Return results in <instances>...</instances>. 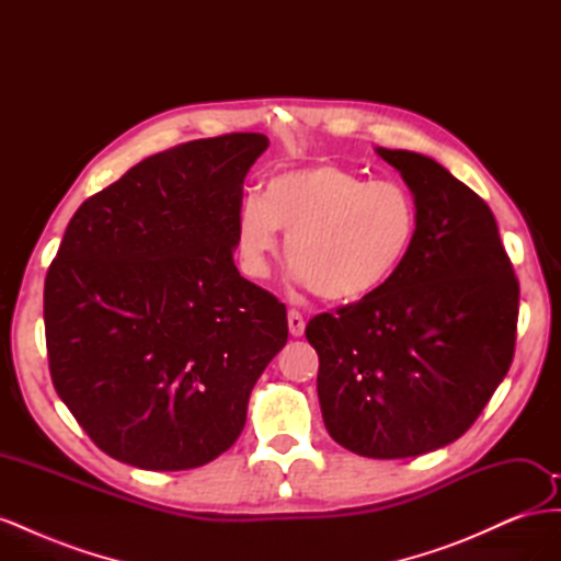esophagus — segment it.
Returning <instances> with one entry per match:
<instances>
[{
	"label": "esophagus",
	"mask_w": 561,
	"mask_h": 561,
	"mask_svg": "<svg viewBox=\"0 0 561 561\" xmlns=\"http://www.w3.org/2000/svg\"><path fill=\"white\" fill-rule=\"evenodd\" d=\"M287 328H290L293 336H301L304 328H307V322H304V316L297 309L287 311Z\"/></svg>",
	"instance_id": "1"
}]
</instances>
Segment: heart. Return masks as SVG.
Wrapping results in <instances>:
<instances>
[{"mask_svg": "<svg viewBox=\"0 0 561 561\" xmlns=\"http://www.w3.org/2000/svg\"><path fill=\"white\" fill-rule=\"evenodd\" d=\"M276 231L299 280L325 301L353 304L379 293L410 257L419 236L414 194L393 180L365 182L339 163H313L271 178L236 219L241 271L264 280Z\"/></svg>", "mask_w": 561, "mask_h": 561, "instance_id": "b5f03b06", "label": "heart"}]
</instances>
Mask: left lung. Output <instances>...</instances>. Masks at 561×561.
<instances>
[{"label":"left lung","mask_w":561,"mask_h":561,"mask_svg":"<svg viewBox=\"0 0 561 561\" xmlns=\"http://www.w3.org/2000/svg\"><path fill=\"white\" fill-rule=\"evenodd\" d=\"M377 151L416 198V243L393 280L311 318L307 339L334 443L410 458L461 437L507 375L519 283L494 213L470 186L416 151Z\"/></svg>","instance_id":"obj_1"}]
</instances>
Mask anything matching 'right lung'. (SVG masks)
Returning a JSON list of instances; mask_svg holds the SVG:
<instances>
[{
    "instance_id": "obj_1",
    "label": "right lung",
    "mask_w": 561,
    "mask_h": 561,
    "mask_svg": "<svg viewBox=\"0 0 561 561\" xmlns=\"http://www.w3.org/2000/svg\"><path fill=\"white\" fill-rule=\"evenodd\" d=\"M266 147L262 133H229L159 151L67 225L44 283L48 369L116 461L210 463L287 342L285 304L233 264L243 180Z\"/></svg>"
}]
</instances>
